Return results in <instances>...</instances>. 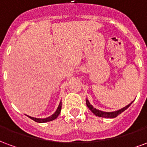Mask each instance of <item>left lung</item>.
Returning a JSON list of instances; mask_svg holds the SVG:
<instances>
[{"label":"left lung","mask_w":147,"mask_h":147,"mask_svg":"<svg viewBox=\"0 0 147 147\" xmlns=\"http://www.w3.org/2000/svg\"><path fill=\"white\" fill-rule=\"evenodd\" d=\"M132 102H131L129 105H127V106H125L124 108L115 111V112H111V113H109V112H102V111H100L98 110V109H96L95 108H94L92 105L90 104L88 99L87 98L86 99V105H87V107L89 108L90 110L91 111V112H92L94 114L95 116H98V117H105V118H114V117H117L119 114H120L121 113H123L124 110H126L128 108L130 105H131V103H132Z\"/></svg>","instance_id":"8db88e82"}]
</instances>
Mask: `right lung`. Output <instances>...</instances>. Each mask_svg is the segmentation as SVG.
<instances>
[{
	"instance_id": "add662e5",
	"label": "right lung",
	"mask_w": 147,
	"mask_h": 147,
	"mask_svg": "<svg viewBox=\"0 0 147 147\" xmlns=\"http://www.w3.org/2000/svg\"><path fill=\"white\" fill-rule=\"evenodd\" d=\"M61 105H62V103H61V102H60V104H59V106H58L57 109V111L55 112L53 114L52 116H50V117H47V118H45V119L34 118V117H30L31 120H34L35 122H38V123H45V122H49V121H51V120H55V119H57L58 116H59V114L61 113Z\"/></svg>"
}]
</instances>
